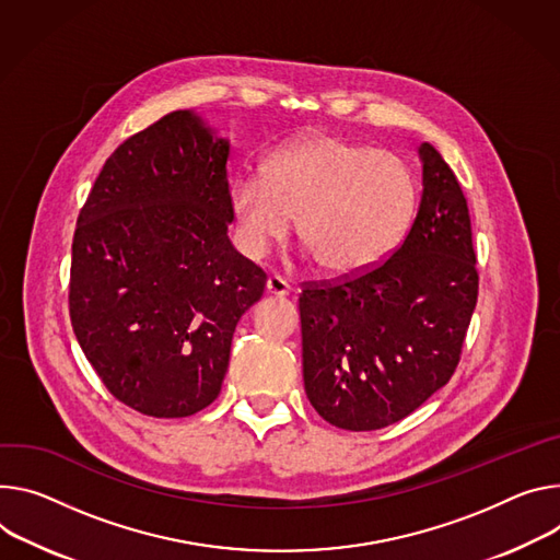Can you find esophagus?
<instances>
[{"instance_id":"34e87169","label":"esophagus","mask_w":560,"mask_h":560,"mask_svg":"<svg viewBox=\"0 0 560 560\" xmlns=\"http://www.w3.org/2000/svg\"><path fill=\"white\" fill-rule=\"evenodd\" d=\"M266 290H268L270 294H275V296H285V294H290V285H288V281H285L283 277H279V275L268 277V281H266Z\"/></svg>"}]
</instances>
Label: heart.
Here are the masks:
<instances>
[{"label":"heart","mask_w":560,"mask_h":560,"mask_svg":"<svg viewBox=\"0 0 560 560\" xmlns=\"http://www.w3.org/2000/svg\"><path fill=\"white\" fill-rule=\"evenodd\" d=\"M418 210L413 170L393 154L341 136L292 142L268 159L264 180L241 176L230 212L252 259L285 241L290 221L317 266L358 277L384 264Z\"/></svg>","instance_id":"b5f03b06"}]
</instances>
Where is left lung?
I'll return each mask as SVG.
<instances>
[{"mask_svg":"<svg viewBox=\"0 0 560 560\" xmlns=\"http://www.w3.org/2000/svg\"><path fill=\"white\" fill-rule=\"evenodd\" d=\"M420 161L422 198L401 245L377 268L299 296L306 395L346 431L395 424L442 388L478 301L467 198L433 144H420Z\"/></svg>","mask_w":560,"mask_h":560,"instance_id":"1","label":"left lung"}]
</instances>
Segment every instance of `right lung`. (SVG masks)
Segmentation results:
<instances>
[{
    "instance_id": "right-lung-1",
    "label": "right lung",
    "mask_w": 560,
    "mask_h": 560,
    "mask_svg": "<svg viewBox=\"0 0 560 560\" xmlns=\"http://www.w3.org/2000/svg\"><path fill=\"white\" fill-rule=\"evenodd\" d=\"M230 142L172 112L107 159L78 217L71 326L107 390L151 418L210 406L266 272L228 238Z\"/></svg>"
}]
</instances>
